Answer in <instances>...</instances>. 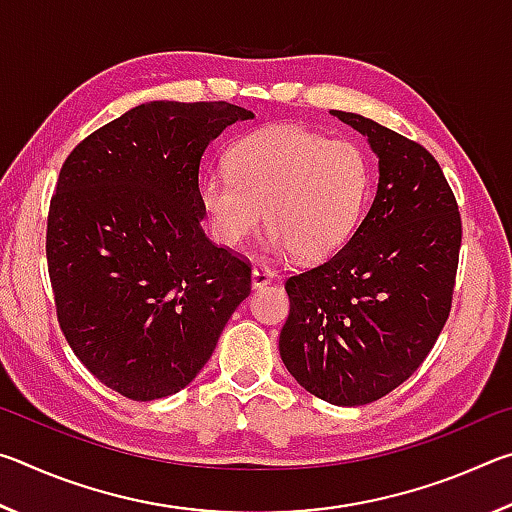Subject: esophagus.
<instances>
[{
	"label": "esophagus",
	"mask_w": 512,
	"mask_h": 512,
	"mask_svg": "<svg viewBox=\"0 0 512 512\" xmlns=\"http://www.w3.org/2000/svg\"><path fill=\"white\" fill-rule=\"evenodd\" d=\"M275 271L266 266H255L253 273H250V282H253V289H262L266 284H271L275 280Z\"/></svg>",
	"instance_id": "obj_1"
}]
</instances>
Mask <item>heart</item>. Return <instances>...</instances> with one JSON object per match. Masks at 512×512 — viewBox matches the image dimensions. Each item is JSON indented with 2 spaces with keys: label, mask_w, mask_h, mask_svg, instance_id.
Instances as JSON below:
<instances>
[{
  "label": "heart",
  "mask_w": 512,
  "mask_h": 512,
  "mask_svg": "<svg viewBox=\"0 0 512 512\" xmlns=\"http://www.w3.org/2000/svg\"><path fill=\"white\" fill-rule=\"evenodd\" d=\"M228 164L207 171L198 185L212 235L225 246L244 244L266 214L268 248L316 262L350 239L368 201L366 153L300 126L244 137Z\"/></svg>",
  "instance_id": "heart-1"
}]
</instances>
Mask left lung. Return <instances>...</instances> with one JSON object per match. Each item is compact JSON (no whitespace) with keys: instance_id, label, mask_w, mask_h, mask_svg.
<instances>
[{"instance_id":"obj_1","label":"left lung","mask_w":512,"mask_h":512,"mask_svg":"<svg viewBox=\"0 0 512 512\" xmlns=\"http://www.w3.org/2000/svg\"><path fill=\"white\" fill-rule=\"evenodd\" d=\"M332 115L366 137L377 155V194L348 244L287 280L291 311L280 357L311 395L361 406L409 379L443 332L461 214L424 146L354 112Z\"/></svg>"}]
</instances>
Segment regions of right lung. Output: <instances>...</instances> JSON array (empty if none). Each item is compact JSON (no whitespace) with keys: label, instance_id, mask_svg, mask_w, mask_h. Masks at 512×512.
I'll use <instances>...</instances> for the list:
<instances>
[{"label":"right lung","instance_id":"right-lung-1","mask_svg":"<svg viewBox=\"0 0 512 512\" xmlns=\"http://www.w3.org/2000/svg\"><path fill=\"white\" fill-rule=\"evenodd\" d=\"M225 101H151L76 146L49 205L47 264L69 348L135 402L178 393L250 293V266L205 237L207 144L253 119Z\"/></svg>","mask_w":512,"mask_h":512}]
</instances>
